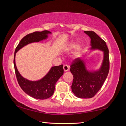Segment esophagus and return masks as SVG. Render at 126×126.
<instances>
[{"mask_svg":"<svg viewBox=\"0 0 126 126\" xmlns=\"http://www.w3.org/2000/svg\"><path fill=\"white\" fill-rule=\"evenodd\" d=\"M63 69L64 72H67L69 69V66H68L67 65H64L63 66Z\"/></svg>","mask_w":126,"mask_h":126,"instance_id":"esophagus-1","label":"esophagus"}]
</instances>
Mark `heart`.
Instances as JSON below:
<instances>
[{
    "label": "heart",
    "mask_w": 126,
    "mask_h": 126,
    "mask_svg": "<svg viewBox=\"0 0 126 126\" xmlns=\"http://www.w3.org/2000/svg\"><path fill=\"white\" fill-rule=\"evenodd\" d=\"M79 43L78 42H76V41H73L70 43L68 44L67 46V49L68 50H71V51H73L78 49L79 47ZM77 55L79 56L80 55V52H78L77 53Z\"/></svg>",
    "instance_id": "b5f03b06"
}]
</instances>
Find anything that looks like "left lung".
Masks as SVG:
<instances>
[{
    "instance_id": "1",
    "label": "left lung",
    "mask_w": 126,
    "mask_h": 126,
    "mask_svg": "<svg viewBox=\"0 0 126 126\" xmlns=\"http://www.w3.org/2000/svg\"><path fill=\"white\" fill-rule=\"evenodd\" d=\"M84 32L91 38V50L103 52L101 65L96 71L88 70L83 59L78 58L73 61L70 71L73 76L72 91L77 97L90 98L94 97L103 84L110 69L109 50L106 42L93 31Z\"/></svg>"
}]
</instances>
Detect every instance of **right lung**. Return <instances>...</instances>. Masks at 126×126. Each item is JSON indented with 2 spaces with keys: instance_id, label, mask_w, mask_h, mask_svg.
I'll list each match as a JSON object with an SVG mask.
<instances>
[{
  "instance_id": "obj_1",
  "label": "right lung",
  "mask_w": 126,
  "mask_h": 126,
  "mask_svg": "<svg viewBox=\"0 0 126 126\" xmlns=\"http://www.w3.org/2000/svg\"><path fill=\"white\" fill-rule=\"evenodd\" d=\"M48 31L35 32L25 36L20 40L15 50L14 65L17 80L21 88L29 96L38 99H46L50 97L54 92L55 84L64 73L63 66H54L50 68L48 73L40 79L35 81L29 80L23 77L19 72L16 64V55L21 48L30 43L39 42L47 39Z\"/></svg>"
}]
</instances>
